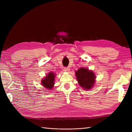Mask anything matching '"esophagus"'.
Instances as JSON below:
<instances>
[{
  "mask_svg": "<svg viewBox=\"0 0 132 132\" xmlns=\"http://www.w3.org/2000/svg\"><path fill=\"white\" fill-rule=\"evenodd\" d=\"M64 71H69V68L68 67H64Z\"/></svg>",
  "mask_w": 132,
  "mask_h": 132,
  "instance_id": "1",
  "label": "esophagus"
}]
</instances>
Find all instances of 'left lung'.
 Listing matches in <instances>:
<instances>
[{
  "instance_id": "obj_1",
  "label": "left lung",
  "mask_w": 132,
  "mask_h": 132,
  "mask_svg": "<svg viewBox=\"0 0 132 132\" xmlns=\"http://www.w3.org/2000/svg\"><path fill=\"white\" fill-rule=\"evenodd\" d=\"M75 74L80 86L84 89L89 90L94 85L96 77L93 71L81 68L75 71Z\"/></svg>"
}]
</instances>
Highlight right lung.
Segmentation results:
<instances>
[{
	"label": "right lung",
	"mask_w": 132,
	"mask_h": 132,
	"mask_svg": "<svg viewBox=\"0 0 132 132\" xmlns=\"http://www.w3.org/2000/svg\"><path fill=\"white\" fill-rule=\"evenodd\" d=\"M55 75L52 72L50 73L43 79L42 80V85L48 89H52L54 85Z\"/></svg>",
	"instance_id": "right-lung-1"
}]
</instances>
